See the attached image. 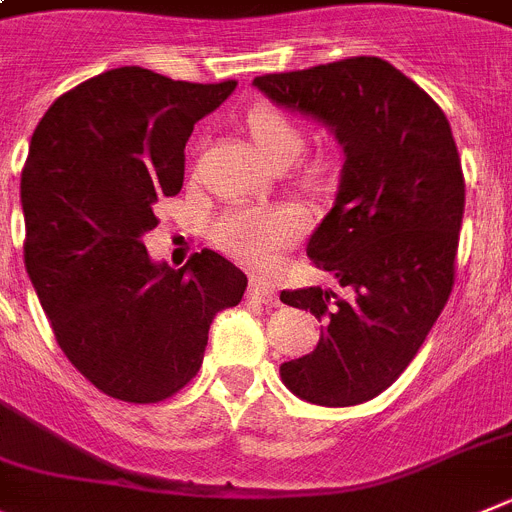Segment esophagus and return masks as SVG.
<instances>
[{
  "instance_id": "34e87169",
  "label": "esophagus",
  "mask_w": 512,
  "mask_h": 512,
  "mask_svg": "<svg viewBox=\"0 0 512 512\" xmlns=\"http://www.w3.org/2000/svg\"><path fill=\"white\" fill-rule=\"evenodd\" d=\"M247 293H250V299L260 301V304L265 306H278V291H275L273 286H270L265 278H252L250 288H247Z\"/></svg>"
}]
</instances>
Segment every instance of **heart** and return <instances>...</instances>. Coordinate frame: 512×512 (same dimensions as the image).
Here are the masks:
<instances>
[{"instance_id": "heart-1", "label": "heart", "mask_w": 512, "mask_h": 512, "mask_svg": "<svg viewBox=\"0 0 512 512\" xmlns=\"http://www.w3.org/2000/svg\"><path fill=\"white\" fill-rule=\"evenodd\" d=\"M247 123H250L257 149L268 162L275 164L283 159L291 162L299 157L304 146V131L286 113L275 108H257L252 110ZM319 177H322V167L309 170V180H319ZM304 229L306 216L296 206L237 203L213 221L211 237L221 250L237 260L250 262V265H268L288 244L296 242Z\"/></svg>"}]
</instances>
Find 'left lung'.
<instances>
[{
    "label": "left lung",
    "instance_id": "obj_1",
    "mask_svg": "<svg viewBox=\"0 0 512 512\" xmlns=\"http://www.w3.org/2000/svg\"><path fill=\"white\" fill-rule=\"evenodd\" d=\"M270 102L332 131L345 164L306 255L348 288L283 291L324 324L317 348L281 366L299 399L350 407L379 397L428 337L453 288L464 175L433 97L376 56L252 82Z\"/></svg>",
    "mask_w": 512,
    "mask_h": 512
}]
</instances>
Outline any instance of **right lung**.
Listing matches in <instances>:
<instances>
[{
    "mask_svg": "<svg viewBox=\"0 0 512 512\" xmlns=\"http://www.w3.org/2000/svg\"><path fill=\"white\" fill-rule=\"evenodd\" d=\"M237 82H175L121 66L53 102L22 167L25 268L56 342L108 397H172L203 363L208 327L247 275L219 252L180 270L151 260L154 203L177 195L193 126Z\"/></svg>",
    "mask_w": 512,
    "mask_h": 512,
    "instance_id": "1",
    "label": "right lung"
}]
</instances>
